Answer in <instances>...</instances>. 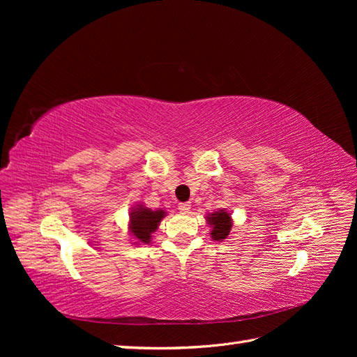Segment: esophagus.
Segmentation results:
<instances>
[{"mask_svg":"<svg viewBox=\"0 0 357 357\" xmlns=\"http://www.w3.org/2000/svg\"><path fill=\"white\" fill-rule=\"evenodd\" d=\"M178 210H180V213H183V214L189 213V211H190V204H189V202H180V204H178Z\"/></svg>","mask_w":357,"mask_h":357,"instance_id":"obj_1","label":"esophagus"}]
</instances>
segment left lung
Returning <instances> with one entry per match:
<instances>
[{"label": "left lung", "mask_w": 357, "mask_h": 357, "mask_svg": "<svg viewBox=\"0 0 357 357\" xmlns=\"http://www.w3.org/2000/svg\"><path fill=\"white\" fill-rule=\"evenodd\" d=\"M207 222L211 226V238L215 241H222L228 238L232 228L231 214L226 210H219L207 215Z\"/></svg>", "instance_id": "obj_1"}]
</instances>
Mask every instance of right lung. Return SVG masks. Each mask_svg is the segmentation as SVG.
Listing matches in <instances>:
<instances>
[{"label": "right lung", "mask_w": 357, "mask_h": 357, "mask_svg": "<svg viewBox=\"0 0 357 357\" xmlns=\"http://www.w3.org/2000/svg\"><path fill=\"white\" fill-rule=\"evenodd\" d=\"M165 218L164 210H150L143 205L137 207L129 214V231L138 243H149L150 236L158 229L160 220Z\"/></svg>", "instance_id": "add662e5"}]
</instances>
